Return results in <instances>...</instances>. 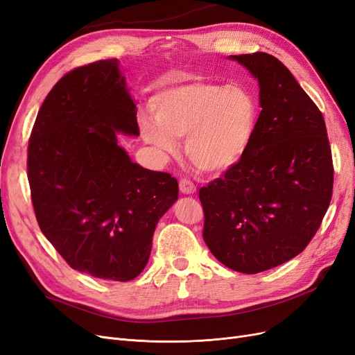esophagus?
<instances>
[{
	"mask_svg": "<svg viewBox=\"0 0 355 355\" xmlns=\"http://www.w3.org/2000/svg\"><path fill=\"white\" fill-rule=\"evenodd\" d=\"M180 191L182 194H193L194 191H196V187H194V184L190 180L182 178V180H180Z\"/></svg>",
	"mask_w": 355,
	"mask_h": 355,
	"instance_id": "obj_1",
	"label": "esophagus"
}]
</instances>
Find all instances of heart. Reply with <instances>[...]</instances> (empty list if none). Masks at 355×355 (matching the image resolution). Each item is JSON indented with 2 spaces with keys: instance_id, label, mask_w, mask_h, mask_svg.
Listing matches in <instances>:
<instances>
[{
  "instance_id": "obj_1",
  "label": "heart",
  "mask_w": 355,
  "mask_h": 355,
  "mask_svg": "<svg viewBox=\"0 0 355 355\" xmlns=\"http://www.w3.org/2000/svg\"><path fill=\"white\" fill-rule=\"evenodd\" d=\"M155 119L141 118L139 130L165 161L186 139V155L203 173H223L240 162L252 144L259 103L242 85L191 81L168 87L150 98Z\"/></svg>"
}]
</instances>
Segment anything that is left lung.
<instances>
[{
  "label": "left lung",
  "instance_id": "1",
  "mask_svg": "<svg viewBox=\"0 0 355 355\" xmlns=\"http://www.w3.org/2000/svg\"><path fill=\"white\" fill-rule=\"evenodd\" d=\"M259 85V121L240 162L199 191L203 239L228 268L257 274L306 248L329 208L334 165L322 112L276 57L230 55Z\"/></svg>",
  "mask_w": 355,
  "mask_h": 355
}]
</instances>
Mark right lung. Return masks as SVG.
Wrapping results in <instances>:
<instances>
[{
  "label": "right lung",
  "instance_id": "right-lung-1",
  "mask_svg": "<svg viewBox=\"0 0 355 355\" xmlns=\"http://www.w3.org/2000/svg\"><path fill=\"white\" fill-rule=\"evenodd\" d=\"M118 134L140 135L119 62L76 67L38 112L28 180L41 232L67 264L128 282L144 270L157 221L178 199V182L132 162Z\"/></svg>",
  "mask_w": 355,
  "mask_h": 355
}]
</instances>
